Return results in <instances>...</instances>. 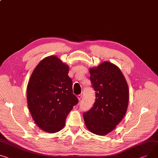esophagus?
Here are the masks:
<instances>
[{"label": "esophagus", "mask_w": 158, "mask_h": 158, "mask_svg": "<svg viewBox=\"0 0 158 158\" xmlns=\"http://www.w3.org/2000/svg\"><path fill=\"white\" fill-rule=\"evenodd\" d=\"M77 98L80 101L81 100V98H82V94H79V95H77Z\"/></svg>", "instance_id": "esophagus-1"}]
</instances>
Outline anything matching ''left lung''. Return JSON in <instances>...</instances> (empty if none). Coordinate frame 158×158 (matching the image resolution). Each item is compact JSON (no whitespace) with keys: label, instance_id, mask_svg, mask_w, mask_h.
Returning a JSON list of instances; mask_svg holds the SVG:
<instances>
[{"label":"left lung","instance_id":"1","mask_svg":"<svg viewBox=\"0 0 158 158\" xmlns=\"http://www.w3.org/2000/svg\"><path fill=\"white\" fill-rule=\"evenodd\" d=\"M89 73L96 98L93 107L84 112L83 117L91 132L105 135L115 128L127 112L128 84L120 69L108 61L90 69Z\"/></svg>","mask_w":158,"mask_h":158}]
</instances>
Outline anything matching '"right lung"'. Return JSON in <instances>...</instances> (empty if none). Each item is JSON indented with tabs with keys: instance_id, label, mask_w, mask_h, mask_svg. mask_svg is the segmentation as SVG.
Masks as SVG:
<instances>
[{
	"instance_id": "add662e5",
	"label": "right lung",
	"mask_w": 158,
	"mask_h": 158,
	"mask_svg": "<svg viewBox=\"0 0 158 158\" xmlns=\"http://www.w3.org/2000/svg\"><path fill=\"white\" fill-rule=\"evenodd\" d=\"M69 66L55 56L44 58L30 78L27 98L28 109L38 127L48 133L64 127L69 112L78 103L73 94Z\"/></svg>"
}]
</instances>
